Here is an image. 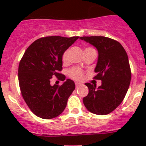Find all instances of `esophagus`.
I'll return each instance as SVG.
<instances>
[{"label": "esophagus", "mask_w": 146, "mask_h": 146, "mask_svg": "<svg viewBox=\"0 0 146 146\" xmlns=\"http://www.w3.org/2000/svg\"><path fill=\"white\" fill-rule=\"evenodd\" d=\"M82 84L80 83V82H76V88H80V87L82 86Z\"/></svg>", "instance_id": "34e87169"}]
</instances>
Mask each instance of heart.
Returning a JSON list of instances; mask_svg holds the SVG:
<instances>
[{
  "label": "heart",
  "instance_id": "heart-1",
  "mask_svg": "<svg viewBox=\"0 0 146 146\" xmlns=\"http://www.w3.org/2000/svg\"><path fill=\"white\" fill-rule=\"evenodd\" d=\"M91 49H94V48H91V47H87L85 49V51ZM68 55V50H66V51H64L62 55L63 62H66L67 61ZM68 75L71 78L75 79V80H82L83 78V73H82V70L78 68H73L70 69L68 71Z\"/></svg>",
  "mask_w": 146,
  "mask_h": 146
}]
</instances>
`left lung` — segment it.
<instances>
[{
    "label": "left lung",
    "mask_w": 146,
    "mask_h": 146,
    "mask_svg": "<svg viewBox=\"0 0 146 146\" xmlns=\"http://www.w3.org/2000/svg\"><path fill=\"white\" fill-rule=\"evenodd\" d=\"M80 39L96 47L98 60L94 77L101 80L102 85L87 82L89 92L83 98L88 111L98 115H106L121 103L129 88L131 78L130 65L126 51L119 42L101 36H80Z\"/></svg>",
    "instance_id": "8db88e82"
}]
</instances>
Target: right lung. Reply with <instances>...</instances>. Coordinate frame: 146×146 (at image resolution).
<instances>
[{"label": "right lung", "mask_w": 146, "mask_h": 146, "mask_svg": "<svg viewBox=\"0 0 146 146\" xmlns=\"http://www.w3.org/2000/svg\"><path fill=\"white\" fill-rule=\"evenodd\" d=\"M78 36H51L36 39L25 52L18 68V80L23 99L36 116L55 118L64 111L68 99L75 90L74 82L67 79L61 86L51 85L55 76L64 80L62 55Z\"/></svg>", "instance_id": "obj_1"}]
</instances>
